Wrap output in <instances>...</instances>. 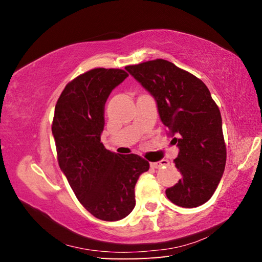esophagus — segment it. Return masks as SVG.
Here are the masks:
<instances>
[{"label":"esophagus","mask_w":262,"mask_h":262,"mask_svg":"<svg viewBox=\"0 0 262 262\" xmlns=\"http://www.w3.org/2000/svg\"><path fill=\"white\" fill-rule=\"evenodd\" d=\"M167 162L166 161H161V162H155V163H150V167L152 168H159L163 165H166Z\"/></svg>","instance_id":"1"}]
</instances>
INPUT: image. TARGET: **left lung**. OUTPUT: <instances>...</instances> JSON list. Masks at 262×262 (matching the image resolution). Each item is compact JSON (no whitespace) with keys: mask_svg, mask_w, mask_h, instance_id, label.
Segmentation results:
<instances>
[{"mask_svg":"<svg viewBox=\"0 0 262 262\" xmlns=\"http://www.w3.org/2000/svg\"><path fill=\"white\" fill-rule=\"evenodd\" d=\"M157 101L159 117L178 144L173 163L181 179L165 190L172 203L194 208L206 203L223 176L225 147L219 106L205 83L170 61L156 59L126 67Z\"/></svg>","mask_w":262,"mask_h":262,"instance_id":"left-lung-1","label":"left lung"}]
</instances>
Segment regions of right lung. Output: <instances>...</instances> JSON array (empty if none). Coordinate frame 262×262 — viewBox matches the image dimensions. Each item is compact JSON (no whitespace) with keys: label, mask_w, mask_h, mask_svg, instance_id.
<instances>
[{"label":"right lung","mask_w":262,"mask_h":262,"mask_svg":"<svg viewBox=\"0 0 262 262\" xmlns=\"http://www.w3.org/2000/svg\"><path fill=\"white\" fill-rule=\"evenodd\" d=\"M128 76L122 69L95 68L70 81L56 101L52 133L57 162L82 206L103 221H119L135 207V185L149 170L139 155H119L100 142L104 106Z\"/></svg>","instance_id":"right-lung-1"}]
</instances>
